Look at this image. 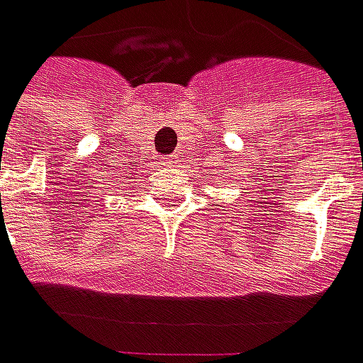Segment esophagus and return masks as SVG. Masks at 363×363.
<instances>
[{
    "label": "esophagus",
    "mask_w": 363,
    "mask_h": 363,
    "mask_svg": "<svg viewBox=\"0 0 363 363\" xmlns=\"http://www.w3.org/2000/svg\"><path fill=\"white\" fill-rule=\"evenodd\" d=\"M175 163H177V157H175V155H171V157L165 159V165H169V167H171V165H175Z\"/></svg>",
    "instance_id": "obj_1"
}]
</instances>
